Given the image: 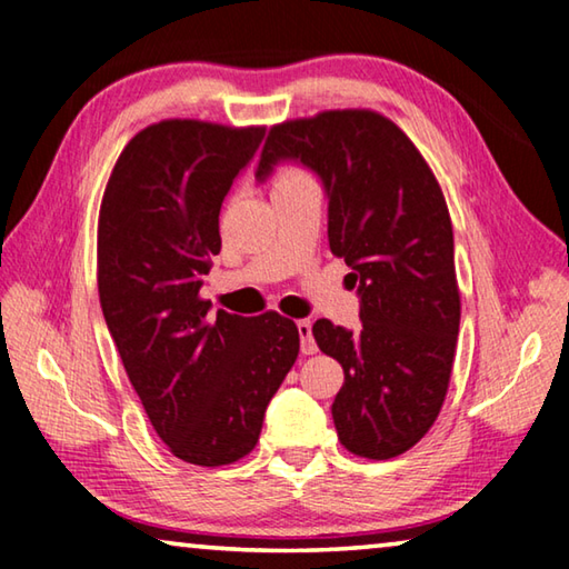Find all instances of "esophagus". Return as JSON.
<instances>
[{"mask_svg": "<svg viewBox=\"0 0 569 569\" xmlns=\"http://www.w3.org/2000/svg\"><path fill=\"white\" fill-rule=\"evenodd\" d=\"M298 336H301V351L306 356H311L319 351V346H316V339H313V331H311V321H298Z\"/></svg>", "mask_w": 569, "mask_h": 569, "instance_id": "obj_1", "label": "esophagus"}]
</instances>
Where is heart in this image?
<instances>
[{
	"mask_svg": "<svg viewBox=\"0 0 569 569\" xmlns=\"http://www.w3.org/2000/svg\"><path fill=\"white\" fill-rule=\"evenodd\" d=\"M298 176H303V172H301V170H296V168H283L281 172H278V178H276V182L291 180V178H298Z\"/></svg>",
	"mask_w": 569,
	"mask_h": 569,
	"instance_id": "obj_1",
	"label": "heart"
}]
</instances>
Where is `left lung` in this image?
Masks as SVG:
<instances>
[{"mask_svg": "<svg viewBox=\"0 0 569 569\" xmlns=\"http://www.w3.org/2000/svg\"><path fill=\"white\" fill-rule=\"evenodd\" d=\"M278 160L323 180L331 253L361 296V331L313 323L319 349L343 366L339 441L356 457H399L437 421L455 366L461 301L445 192L407 132L373 110L273 124L258 180Z\"/></svg>", "mask_w": 569, "mask_h": 569, "instance_id": "1", "label": "left lung"}]
</instances>
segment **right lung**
Listing matches in <instances>:
<instances>
[{"label": "right lung", "instance_id": "1", "mask_svg": "<svg viewBox=\"0 0 569 569\" xmlns=\"http://www.w3.org/2000/svg\"><path fill=\"white\" fill-rule=\"evenodd\" d=\"M266 128L160 120L124 146L98 220L100 306L152 429L178 459L223 467L253 451L268 401L296 363L281 313L200 298L220 253L218 216Z\"/></svg>", "mask_w": 569, "mask_h": 569}]
</instances>
